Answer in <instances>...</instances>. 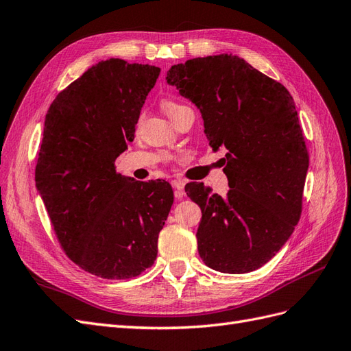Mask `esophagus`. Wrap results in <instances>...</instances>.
I'll return each instance as SVG.
<instances>
[{"instance_id":"34e87169","label":"esophagus","mask_w":351,"mask_h":351,"mask_svg":"<svg viewBox=\"0 0 351 351\" xmlns=\"http://www.w3.org/2000/svg\"><path fill=\"white\" fill-rule=\"evenodd\" d=\"M171 184L174 187V196H176V199H182L184 196V186H186L184 180H180V178L173 180Z\"/></svg>"}]
</instances>
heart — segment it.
Returning a JSON list of instances; mask_svg holds the SVG:
<instances>
[{
  "instance_id": "1",
  "label": "heart",
  "mask_w": 351,
  "mask_h": 351,
  "mask_svg": "<svg viewBox=\"0 0 351 351\" xmlns=\"http://www.w3.org/2000/svg\"><path fill=\"white\" fill-rule=\"evenodd\" d=\"M182 108H184V105L178 104V102H176V101H171V99H167V101L162 102V110H164L165 114L168 115V119H169V117H171L176 111L182 110Z\"/></svg>"
}]
</instances>
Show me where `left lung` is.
Listing matches in <instances>:
<instances>
[{
    "label": "left lung",
    "mask_w": 351,
    "mask_h": 351,
    "mask_svg": "<svg viewBox=\"0 0 351 351\" xmlns=\"http://www.w3.org/2000/svg\"><path fill=\"white\" fill-rule=\"evenodd\" d=\"M165 80L196 105L212 149L228 151L226 196L204 183L186 186L202 210L199 256L224 274L258 269L291 237L302 214L309 155L293 97L232 54L187 60Z\"/></svg>",
    "instance_id": "obj_1"
}]
</instances>
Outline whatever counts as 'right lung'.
<instances>
[{
  "label": "right lung",
  "instance_id": "1",
  "mask_svg": "<svg viewBox=\"0 0 351 351\" xmlns=\"http://www.w3.org/2000/svg\"><path fill=\"white\" fill-rule=\"evenodd\" d=\"M159 71L99 61L60 92L45 115L36 190L67 256L101 278H132L152 267L173 205L167 182H136L114 164L134 139Z\"/></svg>",
  "mask_w": 351,
  "mask_h": 351
}]
</instances>
